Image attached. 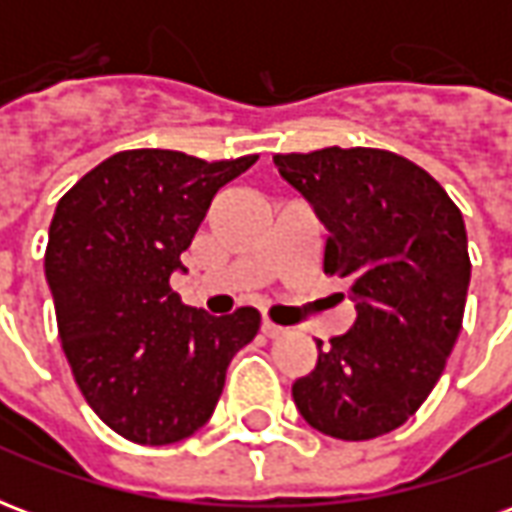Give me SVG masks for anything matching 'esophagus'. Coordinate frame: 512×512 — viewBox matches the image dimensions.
<instances>
[{"instance_id":"obj_1","label":"esophagus","mask_w":512,"mask_h":512,"mask_svg":"<svg viewBox=\"0 0 512 512\" xmlns=\"http://www.w3.org/2000/svg\"><path fill=\"white\" fill-rule=\"evenodd\" d=\"M263 334L274 340V337H282V334H285V329H282V326H277V323H271L266 318V321H263Z\"/></svg>"}]
</instances>
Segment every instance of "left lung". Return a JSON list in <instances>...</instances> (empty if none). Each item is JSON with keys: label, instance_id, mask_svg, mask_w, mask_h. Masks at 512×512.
<instances>
[{"label": "left lung", "instance_id": "1", "mask_svg": "<svg viewBox=\"0 0 512 512\" xmlns=\"http://www.w3.org/2000/svg\"><path fill=\"white\" fill-rule=\"evenodd\" d=\"M326 227L323 271L348 282L356 321L293 384L299 414L343 441L400 428L444 373L472 277L458 205L414 161L376 147L274 156ZM343 296V293H340Z\"/></svg>", "mask_w": 512, "mask_h": 512}]
</instances>
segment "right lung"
I'll return each instance as SVG.
<instances>
[{
  "instance_id": "obj_1",
  "label": "right lung",
  "mask_w": 512,
  "mask_h": 512,
  "mask_svg": "<svg viewBox=\"0 0 512 512\" xmlns=\"http://www.w3.org/2000/svg\"><path fill=\"white\" fill-rule=\"evenodd\" d=\"M255 161L123 150L57 202L46 282L62 351L84 400L123 439L161 447L197 433L230 359L260 329L255 307L213 318L169 288L216 191Z\"/></svg>"
}]
</instances>
